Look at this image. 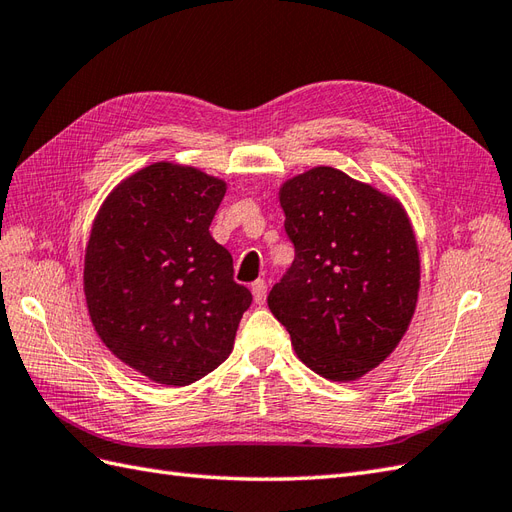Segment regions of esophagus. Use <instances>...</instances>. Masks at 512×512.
<instances>
[{"instance_id": "34e87169", "label": "esophagus", "mask_w": 512, "mask_h": 512, "mask_svg": "<svg viewBox=\"0 0 512 512\" xmlns=\"http://www.w3.org/2000/svg\"><path fill=\"white\" fill-rule=\"evenodd\" d=\"M251 292H253L255 305H264V303H266V294H268L266 281H255V283L251 285Z\"/></svg>"}]
</instances>
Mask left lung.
I'll list each match as a JSON object with an SVG mask.
<instances>
[{
    "label": "left lung",
    "instance_id": "8db88e82",
    "mask_svg": "<svg viewBox=\"0 0 512 512\" xmlns=\"http://www.w3.org/2000/svg\"><path fill=\"white\" fill-rule=\"evenodd\" d=\"M279 203L296 257L268 307L309 370L357 381L413 320L422 266L411 218L396 196L333 166L285 179Z\"/></svg>",
    "mask_w": 512,
    "mask_h": 512
}]
</instances>
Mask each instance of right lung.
Segmentation results:
<instances>
[{
    "mask_svg": "<svg viewBox=\"0 0 512 512\" xmlns=\"http://www.w3.org/2000/svg\"><path fill=\"white\" fill-rule=\"evenodd\" d=\"M227 181L153 162L116 183L84 251V298L103 344L164 387L214 372L235 344L251 292L209 225Z\"/></svg>",
    "mask_w": 512,
    "mask_h": 512,
    "instance_id": "1",
    "label": "right lung"
}]
</instances>
